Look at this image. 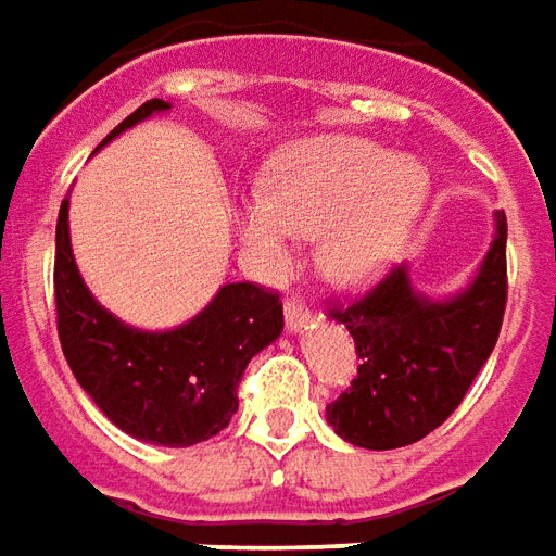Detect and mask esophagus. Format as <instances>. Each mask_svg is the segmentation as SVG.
I'll return each instance as SVG.
<instances>
[{"instance_id":"1","label":"esophagus","mask_w":556,"mask_h":556,"mask_svg":"<svg viewBox=\"0 0 556 556\" xmlns=\"http://www.w3.org/2000/svg\"><path fill=\"white\" fill-rule=\"evenodd\" d=\"M308 320H311L308 305H305V302H302V299H296V296L287 299V302H285L287 329H290V332H296V329H302V326H305Z\"/></svg>"}]
</instances>
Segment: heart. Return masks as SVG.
Instances as JSON below:
<instances>
[{
  "label": "heart",
  "instance_id": "heart-1",
  "mask_svg": "<svg viewBox=\"0 0 556 556\" xmlns=\"http://www.w3.org/2000/svg\"><path fill=\"white\" fill-rule=\"evenodd\" d=\"M428 194L419 164L362 137H314L275 161L269 191L239 200V236L263 269H281L296 236H323L320 266L365 285L397 257Z\"/></svg>",
  "mask_w": 556,
  "mask_h": 556
}]
</instances>
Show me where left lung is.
Masks as SVG:
<instances>
[{"instance_id":"obj_1","label":"left lung","mask_w":556,"mask_h":556,"mask_svg":"<svg viewBox=\"0 0 556 556\" xmlns=\"http://www.w3.org/2000/svg\"><path fill=\"white\" fill-rule=\"evenodd\" d=\"M506 215L458 296L425 299L407 266H392L356 299L334 302L329 314L356 341L362 365L350 389L326 407V419L362 448L410 446L446 422L497 344L506 311Z\"/></svg>"}]
</instances>
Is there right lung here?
<instances>
[{"label":"right lung","instance_id":"obj_1","mask_svg":"<svg viewBox=\"0 0 556 556\" xmlns=\"http://www.w3.org/2000/svg\"><path fill=\"white\" fill-rule=\"evenodd\" d=\"M170 110L152 98L101 140ZM56 329L83 392L125 434L159 446H194L224 431L239 407L248 362L285 329L278 293L239 281L224 285L206 308L170 332H143L101 308L83 285L68 236V200L56 222Z\"/></svg>","mask_w":556,"mask_h":556}]
</instances>
